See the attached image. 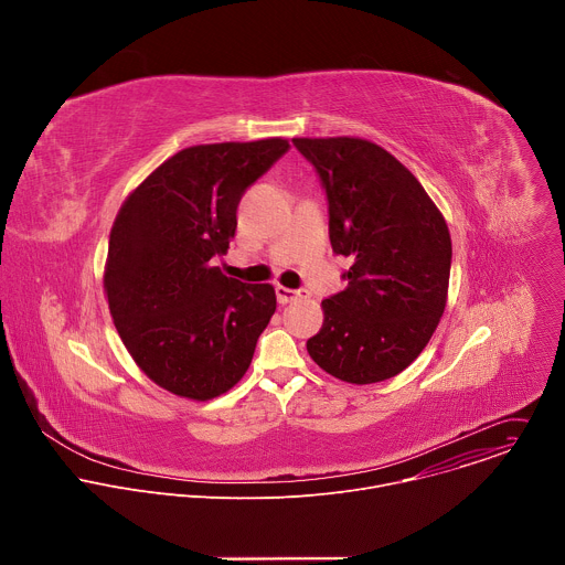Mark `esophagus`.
<instances>
[{"instance_id":"1","label":"esophagus","mask_w":565,"mask_h":565,"mask_svg":"<svg viewBox=\"0 0 565 565\" xmlns=\"http://www.w3.org/2000/svg\"><path fill=\"white\" fill-rule=\"evenodd\" d=\"M275 292H277V301H279V303H288V301H295V299H303V297H308V292H306V290H292V288H286V286H277V288H275Z\"/></svg>"}]
</instances>
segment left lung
Listing matches in <instances>:
<instances>
[{
    "mask_svg": "<svg viewBox=\"0 0 565 565\" xmlns=\"http://www.w3.org/2000/svg\"><path fill=\"white\" fill-rule=\"evenodd\" d=\"M329 199L333 253L353 264L349 286L321 301L324 324L306 342L319 369L349 384L405 371L445 312L451 236L420 181L380 145L292 138Z\"/></svg>",
    "mask_w": 565,
    "mask_h": 565,
    "instance_id": "left-lung-1",
    "label": "left lung"
}]
</instances>
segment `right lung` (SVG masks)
Returning <instances> with one entry per match:
<instances>
[{"label":"right lung","instance_id":"obj_1","mask_svg":"<svg viewBox=\"0 0 565 565\" xmlns=\"http://www.w3.org/2000/svg\"><path fill=\"white\" fill-rule=\"evenodd\" d=\"M288 147L286 138L185 147L120 205L105 297L125 349L160 388L205 402L246 375L275 288L225 277L212 259L230 248L241 196Z\"/></svg>","mask_w":565,"mask_h":565}]
</instances>
